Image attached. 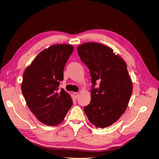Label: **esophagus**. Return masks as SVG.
Listing matches in <instances>:
<instances>
[{
  "mask_svg": "<svg viewBox=\"0 0 159 159\" xmlns=\"http://www.w3.org/2000/svg\"><path fill=\"white\" fill-rule=\"evenodd\" d=\"M73 95H74V96L75 99H77V98H78L79 94H78V93H77V92H74V93H73Z\"/></svg>",
  "mask_w": 159,
  "mask_h": 159,
  "instance_id": "1",
  "label": "esophagus"
}]
</instances>
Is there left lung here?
<instances>
[{
  "label": "left lung",
  "mask_w": 159,
  "mask_h": 159,
  "mask_svg": "<svg viewBox=\"0 0 159 159\" xmlns=\"http://www.w3.org/2000/svg\"><path fill=\"white\" fill-rule=\"evenodd\" d=\"M78 51L92 77L91 101L84 107L85 113L96 127L110 126L125 111L132 94L126 64L112 49L97 43H85ZM97 82L100 86L95 89Z\"/></svg>",
  "instance_id": "1"
}]
</instances>
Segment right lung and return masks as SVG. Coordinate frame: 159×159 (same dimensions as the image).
I'll return each instance as SVG.
<instances>
[{
  "label": "right lung",
  "mask_w": 159,
  "mask_h": 159,
  "mask_svg": "<svg viewBox=\"0 0 159 159\" xmlns=\"http://www.w3.org/2000/svg\"><path fill=\"white\" fill-rule=\"evenodd\" d=\"M74 47L68 44L50 46L39 53L25 70L21 90L29 108L46 125L57 126L64 120L73 102L63 88V70Z\"/></svg>",
  "instance_id": "right-lung-1"
}]
</instances>
